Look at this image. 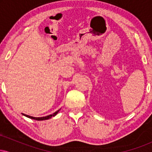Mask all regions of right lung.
I'll use <instances>...</instances> for the list:
<instances>
[{"label":"right lung","mask_w":152,"mask_h":152,"mask_svg":"<svg viewBox=\"0 0 152 152\" xmlns=\"http://www.w3.org/2000/svg\"><path fill=\"white\" fill-rule=\"evenodd\" d=\"M60 111V109L58 110V111H56L55 113H53V114H50L48 115V116H43V117H34V116H29V115H26V114H24V116H26V117L28 118H32V119H35V120H37V121H43V120H47V119H49L52 117V116H55L58 113V111Z\"/></svg>","instance_id":"1"}]
</instances>
